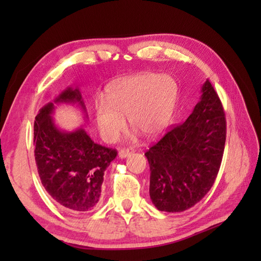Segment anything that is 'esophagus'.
I'll list each match as a JSON object with an SVG mask.
<instances>
[{
	"label": "esophagus",
	"mask_w": 261,
	"mask_h": 261,
	"mask_svg": "<svg viewBox=\"0 0 261 261\" xmlns=\"http://www.w3.org/2000/svg\"><path fill=\"white\" fill-rule=\"evenodd\" d=\"M132 152H134V150H132L131 148H126V149H121V150L119 151V157L120 158H126L129 157L132 154Z\"/></svg>",
	"instance_id": "esophagus-1"
}]
</instances>
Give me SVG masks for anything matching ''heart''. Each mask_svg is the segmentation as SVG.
Listing matches in <instances>:
<instances>
[{
	"mask_svg": "<svg viewBox=\"0 0 261 261\" xmlns=\"http://www.w3.org/2000/svg\"><path fill=\"white\" fill-rule=\"evenodd\" d=\"M178 99V85L169 75L142 73L111 85L107 99L95 102V121L102 138L119 140L129 118L134 129L156 137L167 127Z\"/></svg>",
	"mask_w": 261,
	"mask_h": 261,
	"instance_id": "obj_1",
	"label": "heart"
}]
</instances>
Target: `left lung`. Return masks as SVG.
Returning a JSON list of instances; mask_svg holds the SVG:
<instances>
[{"instance_id": "1", "label": "left lung", "mask_w": 261, "mask_h": 261, "mask_svg": "<svg viewBox=\"0 0 261 261\" xmlns=\"http://www.w3.org/2000/svg\"><path fill=\"white\" fill-rule=\"evenodd\" d=\"M225 137L222 103L206 81L201 101L187 120L171 127L145 153L154 206L165 212H182L201 201L218 176Z\"/></svg>"}]
</instances>
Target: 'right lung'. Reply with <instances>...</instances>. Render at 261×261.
<instances>
[{"label": "right lung", "instance_id": "obj_1", "mask_svg": "<svg viewBox=\"0 0 261 261\" xmlns=\"http://www.w3.org/2000/svg\"><path fill=\"white\" fill-rule=\"evenodd\" d=\"M55 103H79V88L67 87L40 109L33 125V145L41 184L60 207L80 213L98 206L104 171L118 151L94 142L84 129L59 130L51 114Z\"/></svg>", "mask_w": 261, "mask_h": 261}]
</instances>
